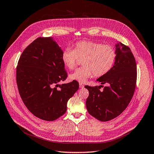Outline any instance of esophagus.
<instances>
[{
  "label": "esophagus",
  "mask_w": 154,
  "mask_h": 154,
  "mask_svg": "<svg viewBox=\"0 0 154 154\" xmlns=\"http://www.w3.org/2000/svg\"><path fill=\"white\" fill-rule=\"evenodd\" d=\"M79 87L81 88H84V85L81 84V83H79Z\"/></svg>",
  "instance_id": "1"
}]
</instances>
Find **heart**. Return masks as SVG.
Returning a JSON list of instances; mask_svg holds the SVG:
<instances>
[{
    "mask_svg": "<svg viewBox=\"0 0 154 154\" xmlns=\"http://www.w3.org/2000/svg\"><path fill=\"white\" fill-rule=\"evenodd\" d=\"M117 52L111 45L99 42L82 41L74 45L73 50L66 48L61 55L64 66L69 69L75 68L79 59L83 65L69 75L72 80L85 82L94 75L102 77L108 73L115 64Z\"/></svg>",
    "mask_w": 154,
    "mask_h": 154,
    "instance_id": "b5f03b06",
    "label": "heart"
}]
</instances>
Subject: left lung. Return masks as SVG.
Returning a JSON list of instances; mask_svg holds the SVG:
<instances>
[{"mask_svg": "<svg viewBox=\"0 0 154 154\" xmlns=\"http://www.w3.org/2000/svg\"><path fill=\"white\" fill-rule=\"evenodd\" d=\"M117 57L108 73L97 79L102 85L85 88L89 91L86 101L87 110L100 121L117 117L130 103L137 82V66L130 48L119 42L116 45ZM106 84L104 87L102 85ZM103 91H100L101 87Z\"/></svg>", "mask_w": 154, "mask_h": 154, "instance_id": "1", "label": "left lung"}]
</instances>
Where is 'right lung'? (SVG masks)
<instances>
[{"mask_svg":"<svg viewBox=\"0 0 154 154\" xmlns=\"http://www.w3.org/2000/svg\"><path fill=\"white\" fill-rule=\"evenodd\" d=\"M62 53L51 37H38L25 48L17 66L16 81L22 100L31 113L45 121L64 115L68 100L79 89L77 81L59 85L68 77Z\"/></svg>","mask_w":154,"mask_h":154,"instance_id":"add662e5","label":"right lung"}]
</instances>
